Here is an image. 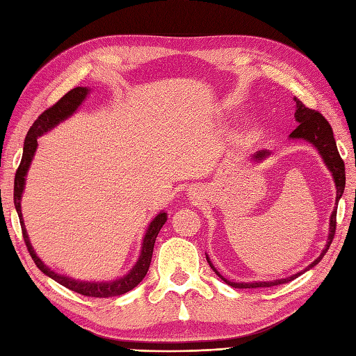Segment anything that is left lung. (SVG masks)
Segmentation results:
<instances>
[{"mask_svg": "<svg viewBox=\"0 0 356 356\" xmlns=\"http://www.w3.org/2000/svg\"><path fill=\"white\" fill-rule=\"evenodd\" d=\"M294 104H296V111H294V119H296V122L299 124L296 127V129L289 136L290 140H305L309 145H313L314 148L317 149V152L320 154V157H322L325 166L327 168V170L331 172L332 179L335 183V188H337V196H335V207H334V211L331 214V218H329V232H327V240H326V245L323 248L322 252L320 255L314 259L313 263H311L308 267L303 268V270L294 273L291 276H287V278H281V280H273V281H252V282H236V281H229L222 276L218 268H216L211 263V259L208 255L207 257V261L210 264V267L214 270V273L219 276V278L227 282L228 285L234 289H258V287H273V285H280V284H285V282H290L293 280H296L298 276H300L303 272L309 270V268H313L314 266H317L320 261H322V258L325 257V254L327 252L329 246L332 243V238H334V234H335V219H337V205L338 201H340V197L343 196L344 192V186H346V172H344V163L340 157V154H338L337 149V143H335V138H334V133H332V128L331 125L327 124V120L320 115L318 111L316 110H311L308 107H305L302 104V101H299L298 98H293ZM270 152L263 149V151H257L252 157L257 161H261L266 157H268Z\"/></svg>", "mask_w": 356, "mask_h": 356, "instance_id": "left-lung-1", "label": "left lung"}]
</instances>
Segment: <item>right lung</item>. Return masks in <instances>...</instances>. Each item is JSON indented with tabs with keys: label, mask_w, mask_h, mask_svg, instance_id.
<instances>
[{
	"label": "right lung",
	"mask_w": 356,
	"mask_h": 356,
	"mask_svg": "<svg viewBox=\"0 0 356 356\" xmlns=\"http://www.w3.org/2000/svg\"><path fill=\"white\" fill-rule=\"evenodd\" d=\"M89 93H90L89 88H75L72 90H69L62 99H60L57 104H54L51 108L43 111L42 115L36 120H34V124L29 129L27 137H25L22 160H21L18 172H16V177H15L13 201H15L16 213H18V216H19L25 245H27V249L33 258V261L36 263V266L43 273L49 276L51 280H54L56 282L62 284L63 287L72 290L75 293L84 294V296L113 298V296H120V294L128 293L129 290L137 287V285L140 284L142 280L146 276V273H148L155 238H157L160 229L163 228V225L168 220L166 211L164 210L160 211L151 220L148 228H146L143 240H142L140 254H138L137 261L131 267V270H129L127 275L119 276V278L113 280V281H83V280L71 278V276H67V275L54 272L53 268L48 267L38 257L36 250H34L33 245L30 243V237L27 234V228H25L22 211H21V201H22V195L25 190V181H27V173L30 170L34 154H36V149H38V138L43 134H47L48 131H51L53 128H56L60 122H65L66 119H69L74 115V113H76L78 107H80L81 104L86 101V98L89 97Z\"/></svg>",
	"instance_id": "obj_1"
}]
</instances>
